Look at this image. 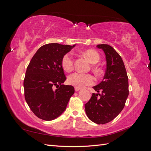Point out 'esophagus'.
<instances>
[{"mask_svg": "<svg viewBox=\"0 0 151 151\" xmlns=\"http://www.w3.org/2000/svg\"><path fill=\"white\" fill-rule=\"evenodd\" d=\"M75 90L76 91H79L81 90V88H76V87H75Z\"/></svg>", "mask_w": 151, "mask_h": 151, "instance_id": "obj_1", "label": "esophagus"}]
</instances>
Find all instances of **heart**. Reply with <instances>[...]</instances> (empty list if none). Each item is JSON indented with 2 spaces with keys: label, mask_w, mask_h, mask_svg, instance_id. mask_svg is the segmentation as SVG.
<instances>
[{
  "label": "heart",
  "mask_w": 151,
  "mask_h": 151,
  "mask_svg": "<svg viewBox=\"0 0 151 151\" xmlns=\"http://www.w3.org/2000/svg\"><path fill=\"white\" fill-rule=\"evenodd\" d=\"M83 53L88 59V60L92 64H95L99 60V54L93 50H87ZM61 65L63 69L66 72H70L73 70L74 58L70 53H67L63 56ZM94 81L95 79L92 75L84 74L79 72L74 73L68 76L67 78L68 84L79 88H83L86 86L92 85L94 83Z\"/></svg>",
  "instance_id": "b5f03b06"
}]
</instances>
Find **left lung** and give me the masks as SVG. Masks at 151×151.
Returning <instances> with one entry per match:
<instances>
[{
  "mask_svg": "<svg viewBox=\"0 0 151 151\" xmlns=\"http://www.w3.org/2000/svg\"><path fill=\"white\" fill-rule=\"evenodd\" d=\"M96 47L106 55V72L101 83L93 87L101 94L93 93L85 104V110L89 120L97 124H105L116 118L124 108L129 93V78L122 58L115 49L106 44Z\"/></svg>",
  "mask_w": 151,
  "mask_h": 151,
  "instance_id": "left-lung-1",
  "label": "left lung"
}]
</instances>
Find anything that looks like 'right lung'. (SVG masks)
<instances>
[{"instance_id":"right-lung-1","label":"right lung","mask_w":151,"mask_h":151,"mask_svg":"<svg viewBox=\"0 0 151 151\" xmlns=\"http://www.w3.org/2000/svg\"><path fill=\"white\" fill-rule=\"evenodd\" d=\"M75 46L45 45L37 50L27 67L24 80L25 99L40 119L50 121L58 117L74 93V87L62 84L66 77L61 61Z\"/></svg>"}]
</instances>
